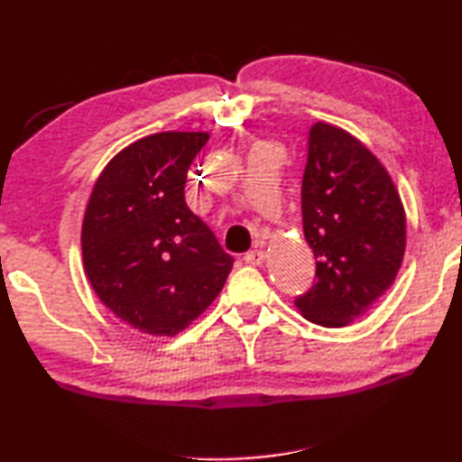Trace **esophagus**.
Masks as SVG:
<instances>
[{
    "label": "esophagus",
    "instance_id": "esophagus-1",
    "mask_svg": "<svg viewBox=\"0 0 462 462\" xmlns=\"http://www.w3.org/2000/svg\"><path fill=\"white\" fill-rule=\"evenodd\" d=\"M245 263L253 264V267H259V264L264 263V250H261V248L250 250V253L245 254Z\"/></svg>",
    "mask_w": 462,
    "mask_h": 462
}]
</instances>
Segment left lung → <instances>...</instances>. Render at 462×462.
I'll use <instances>...</instances> for the list:
<instances>
[{"label": "left lung", "instance_id": "obj_1", "mask_svg": "<svg viewBox=\"0 0 462 462\" xmlns=\"http://www.w3.org/2000/svg\"><path fill=\"white\" fill-rule=\"evenodd\" d=\"M303 236L316 283L295 306L310 322L342 328L393 285L405 253V209L383 162L334 124L310 130L301 183Z\"/></svg>", "mask_w": 462, "mask_h": 462}]
</instances>
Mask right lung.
Listing matches in <instances>:
<instances>
[{"mask_svg": "<svg viewBox=\"0 0 462 462\" xmlns=\"http://www.w3.org/2000/svg\"><path fill=\"white\" fill-rule=\"evenodd\" d=\"M208 132H159L114 156L83 216V267L101 303L138 332L175 336L222 291L234 259L185 203Z\"/></svg>", "mask_w": 462, "mask_h": 462, "instance_id": "add662e5", "label": "right lung"}]
</instances>
